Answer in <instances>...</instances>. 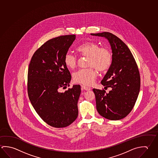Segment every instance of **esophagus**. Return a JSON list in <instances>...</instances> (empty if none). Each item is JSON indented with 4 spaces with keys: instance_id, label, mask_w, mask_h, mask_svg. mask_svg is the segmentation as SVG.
<instances>
[{
    "instance_id": "esophagus-1",
    "label": "esophagus",
    "mask_w": 158,
    "mask_h": 158,
    "mask_svg": "<svg viewBox=\"0 0 158 158\" xmlns=\"http://www.w3.org/2000/svg\"><path fill=\"white\" fill-rule=\"evenodd\" d=\"M81 88L85 90H86V91H89V90H90L91 89L90 88L87 87V86H86L81 85Z\"/></svg>"
}]
</instances>
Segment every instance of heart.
I'll use <instances>...</instances> for the list:
<instances>
[{"instance_id": "obj_1", "label": "heart", "mask_w": 158, "mask_h": 158, "mask_svg": "<svg viewBox=\"0 0 158 158\" xmlns=\"http://www.w3.org/2000/svg\"><path fill=\"white\" fill-rule=\"evenodd\" d=\"M77 52L83 56L88 58L87 69L78 70L73 74L74 82L85 85H91L94 83L97 77L96 70L103 72L110 68L113 61V55L106 48H100L99 44L94 42H86L77 48ZM66 67L73 69L77 67L78 59L72 53L68 52L64 58Z\"/></svg>"}]
</instances>
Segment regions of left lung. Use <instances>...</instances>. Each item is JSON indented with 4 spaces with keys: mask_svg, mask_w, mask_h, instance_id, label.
Returning a JSON list of instances; mask_svg holds the SVG:
<instances>
[{
    "mask_svg": "<svg viewBox=\"0 0 158 158\" xmlns=\"http://www.w3.org/2000/svg\"><path fill=\"white\" fill-rule=\"evenodd\" d=\"M90 34L107 39L113 53L112 63L101 81L105 87L111 88V90L106 93L104 89H93L97 111L111 120L123 119L133 109L140 91L137 64L129 48L118 37L109 32Z\"/></svg>",
    "mask_w": 158,
    "mask_h": 158,
    "instance_id": "8db88e82",
    "label": "left lung"
}]
</instances>
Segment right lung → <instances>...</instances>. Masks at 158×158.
Masks as SVG:
<instances>
[{
	"label": "right lung",
	"mask_w": 158,
	"mask_h": 158,
	"mask_svg": "<svg viewBox=\"0 0 158 158\" xmlns=\"http://www.w3.org/2000/svg\"><path fill=\"white\" fill-rule=\"evenodd\" d=\"M75 39V35H67L48 40L34 53L29 65V98L39 116L53 127H66L78 117L80 85L61 90L71 80L64 58Z\"/></svg>",
	"instance_id": "right-lung-1"
}]
</instances>
